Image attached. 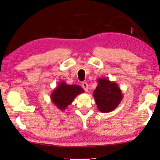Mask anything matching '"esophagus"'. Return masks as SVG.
Returning <instances> with one entry per match:
<instances>
[{
	"instance_id": "esophagus-1",
	"label": "esophagus",
	"mask_w": 160,
	"mask_h": 160,
	"mask_svg": "<svg viewBox=\"0 0 160 160\" xmlns=\"http://www.w3.org/2000/svg\"><path fill=\"white\" fill-rule=\"evenodd\" d=\"M82 88L84 89L86 92H88V84L87 82H83L82 83Z\"/></svg>"
}]
</instances>
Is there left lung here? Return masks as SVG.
Returning a JSON list of instances; mask_svg holds the SVG:
<instances>
[{
  "label": "left lung",
  "instance_id": "obj_1",
  "mask_svg": "<svg viewBox=\"0 0 160 160\" xmlns=\"http://www.w3.org/2000/svg\"><path fill=\"white\" fill-rule=\"evenodd\" d=\"M98 86L93 91V97L98 110L102 113H108L118 106L123 95L118 85L106 78L98 79Z\"/></svg>",
  "mask_w": 160,
  "mask_h": 160
}]
</instances>
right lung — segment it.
<instances>
[{
  "label": "right lung",
  "instance_id": "1",
  "mask_svg": "<svg viewBox=\"0 0 160 160\" xmlns=\"http://www.w3.org/2000/svg\"><path fill=\"white\" fill-rule=\"evenodd\" d=\"M84 92L83 89L78 85H68L61 81L54 88L50 95L52 103L61 111H65L72 104L78 95Z\"/></svg>",
  "mask_w": 160,
  "mask_h": 160
}]
</instances>
